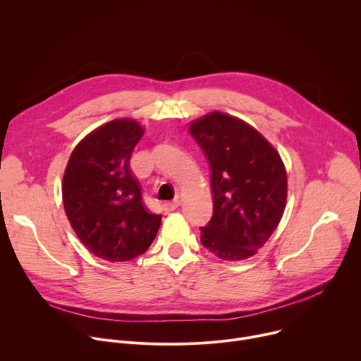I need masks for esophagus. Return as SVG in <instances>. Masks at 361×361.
<instances>
[{
    "mask_svg": "<svg viewBox=\"0 0 361 361\" xmlns=\"http://www.w3.org/2000/svg\"><path fill=\"white\" fill-rule=\"evenodd\" d=\"M178 206H180V202H178V200L167 202V203L162 204V207H164V210H166V212H174V210L178 209Z\"/></svg>",
    "mask_w": 361,
    "mask_h": 361,
    "instance_id": "34e87169",
    "label": "esophagus"
}]
</instances>
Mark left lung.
I'll return each mask as SVG.
<instances>
[{"mask_svg":"<svg viewBox=\"0 0 361 361\" xmlns=\"http://www.w3.org/2000/svg\"><path fill=\"white\" fill-rule=\"evenodd\" d=\"M212 171L213 216L202 245L224 260L250 257L278 227L286 171L276 149L246 122L212 112L190 123Z\"/></svg>","mask_w":361,"mask_h":361,"instance_id":"obj_1","label":"left lung"}]
</instances>
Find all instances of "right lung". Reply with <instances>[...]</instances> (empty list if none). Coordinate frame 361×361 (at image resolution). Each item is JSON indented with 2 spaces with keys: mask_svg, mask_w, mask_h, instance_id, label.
Returning <instances> with one entry per match:
<instances>
[{
  "mask_svg": "<svg viewBox=\"0 0 361 361\" xmlns=\"http://www.w3.org/2000/svg\"><path fill=\"white\" fill-rule=\"evenodd\" d=\"M142 135L133 119L111 121L78 144L64 171L63 204L73 231L94 256L109 262L145 253L161 224L129 169Z\"/></svg>",
  "mask_w": 361,
  "mask_h": 361,
  "instance_id": "add662e5",
  "label": "right lung"
}]
</instances>
